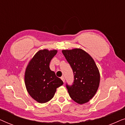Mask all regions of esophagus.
<instances>
[{"label":"esophagus","mask_w":125,"mask_h":125,"mask_svg":"<svg viewBox=\"0 0 125 125\" xmlns=\"http://www.w3.org/2000/svg\"><path fill=\"white\" fill-rule=\"evenodd\" d=\"M61 79L62 80V81L64 83V82H65V78H64V76L61 77Z\"/></svg>","instance_id":"1"}]
</instances>
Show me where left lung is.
Segmentation results:
<instances>
[{
	"mask_svg": "<svg viewBox=\"0 0 125 125\" xmlns=\"http://www.w3.org/2000/svg\"><path fill=\"white\" fill-rule=\"evenodd\" d=\"M63 54L74 74L72 85L66 83L70 97L79 104L88 102L98 90L100 75L94 60L81 49L63 50Z\"/></svg>",
	"mask_w": 125,
	"mask_h": 125,
	"instance_id": "1",
	"label": "left lung"
}]
</instances>
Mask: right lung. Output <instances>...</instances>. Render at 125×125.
<instances>
[{"label":"right lung","instance_id":"add662e5","mask_svg":"<svg viewBox=\"0 0 125 125\" xmlns=\"http://www.w3.org/2000/svg\"><path fill=\"white\" fill-rule=\"evenodd\" d=\"M57 50L37 52L30 61L25 73V84L29 94L39 103H45L53 97L56 89L63 84L49 68Z\"/></svg>","mask_w":125,"mask_h":125}]
</instances>
